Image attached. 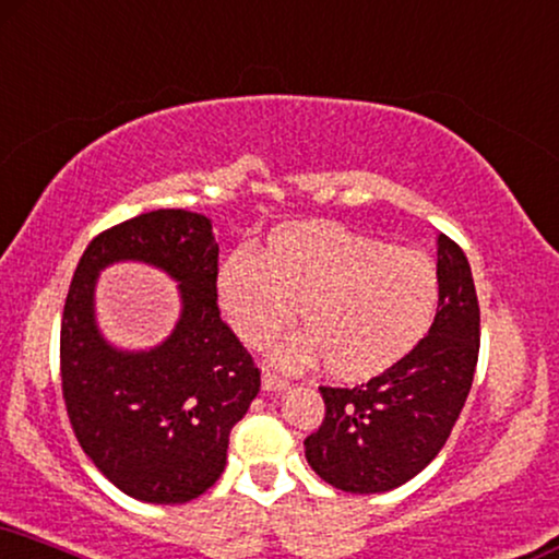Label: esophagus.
<instances>
[{
    "label": "esophagus",
    "instance_id": "esophagus-1",
    "mask_svg": "<svg viewBox=\"0 0 559 559\" xmlns=\"http://www.w3.org/2000/svg\"><path fill=\"white\" fill-rule=\"evenodd\" d=\"M262 382H264V390H272V393H277V390H285L289 385L285 377H280L277 372H272V369H264Z\"/></svg>",
    "mask_w": 559,
    "mask_h": 559
}]
</instances>
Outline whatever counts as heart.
Returning a JSON list of instances; mask_svg holds the SVG:
<instances>
[{"mask_svg": "<svg viewBox=\"0 0 559 559\" xmlns=\"http://www.w3.org/2000/svg\"><path fill=\"white\" fill-rule=\"evenodd\" d=\"M228 321L249 344H266L302 308L308 333L280 349L287 365L323 354L338 377H369L424 336L439 300L426 253L310 223L287 228L272 249L241 246L217 274Z\"/></svg>", "mask_w": 559, "mask_h": 559, "instance_id": "b5f03b06", "label": "heart"}]
</instances>
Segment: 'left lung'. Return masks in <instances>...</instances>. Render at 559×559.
<instances>
[{"label":"left lung","mask_w":559,"mask_h":559,"mask_svg":"<svg viewBox=\"0 0 559 559\" xmlns=\"http://www.w3.org/2000/svg\"><path fill=\"white\" fill-rule=\"evenodd\" d=\"M439 306L426 336L372 380L321 385L325 416L306 439L308 465L333 488L385 492L447 444L473 388L480 306L465 251L439 234Z\"/></svg>","instance_id":"obj_1"}]
</instances>
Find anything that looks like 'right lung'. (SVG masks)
<instances>
[{"label": "right lung", "mask_w": 559, "mask_h": 559, "mask_svg": "<svg viewBox=\"0 0 559 559\" xmlns=\"http://www.w3.org/2000/svg\"><path fill=\"white\" fill-rule=\"evenodd\" d=\"M120 258L183 282L178 329L143 355L110 350L93 325V280ZM259 388L262 372L217 308V243L205 215L154 210L92 238L63 306L61 390L76 441L107 480L146 503L202 496Z\"/></svg>", "instance_id": "right-lung-1"}]
</instances>
